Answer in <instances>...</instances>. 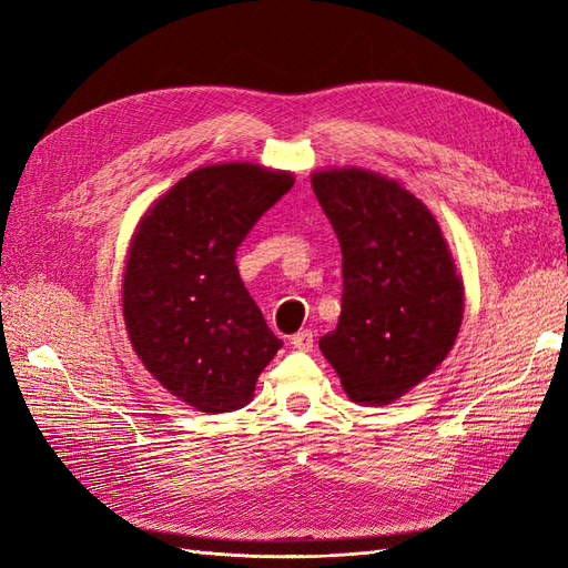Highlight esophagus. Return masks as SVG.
<instances>
[{
	"instance_id": "obj_1",
	"label": "esophagus",
	"mask_w": 568,
	"mask_h": 568,
	"mask_svg": "<svg viewBox=\"0 0 568 568\" xmlns=\"http://www.w3.org/2000/svg\"><path fill=\"white\" fill-rule=\"evenodd\" d=\"M313 343H315V334L311 329H301L298 334L291 336V346H294L296 351H303V353L311 351Z\"/></svg>"
}]
</instances>
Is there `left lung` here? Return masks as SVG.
<instances>
[{
    "label": "left lung",
    "instance_id": "1",
    "mask_svg": "<svg viewBox=\"0 0 568 568\" xmlns=\"http://www.w3.org/2000/svg\"><path fill=\"white\" fill-rule=\"evenodd\" d=\"M311 182L343 255L341 317L320 351L353 403L390 405L453 351L462 274L432 211L398 180L348 165Z\"/></svg>",
    "mask_w": 568,
    "mask_h": 568
}]
</instances>
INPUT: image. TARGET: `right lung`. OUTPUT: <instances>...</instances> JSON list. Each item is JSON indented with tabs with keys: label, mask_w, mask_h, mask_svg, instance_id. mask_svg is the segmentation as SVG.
Instances as JSON below:
<instances>
[{
	"label": "right lung",
	"mask_w": 568,
	"mask_h": 568,
	"mask_svg": "<svg viewBox=\"0 0 568 568\" xmlns=\"http://www.w3.org/2000/svg\"><path fill=\"white\" fill-rule=\"evenodd\" d=\"M296 178L234 161L203 165L151 203L123 272L132 348L170 395L220 415L253 400L282 348L239 277L234 253Z\"/></svg>",
	"instance_id": "add662e5"
}]
</instances>
